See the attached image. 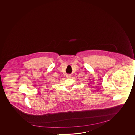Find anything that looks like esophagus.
Returning <instances> with one entry per match:
<instances>
[{
	"instance_id": "esophagus-1",
	"label": "esophagus",
	"mask_w": 135,
	"mask_h": 135,
	"mask_svg": "<svg viewBox=\"0 0 135 135\" xmlns=\"http://www.w3.org/2000/svg\"><path fill=\"white\" fill-rule=\"evenodd\" d=\"M71 77V75H67V77L68 78H70Z\"/></svg>"
}]
</instances>
